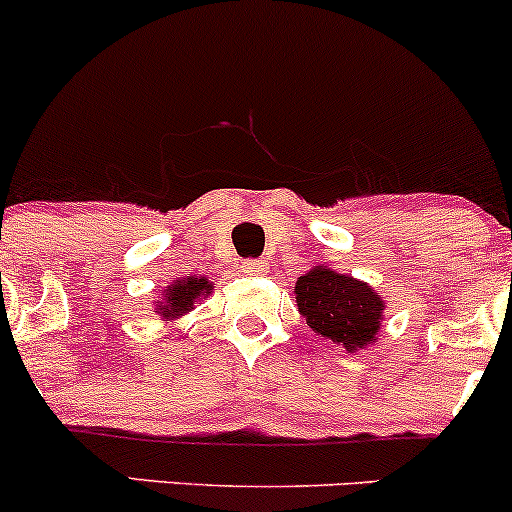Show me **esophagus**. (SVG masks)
I'll return each instance as SVG.
<instances>
[{
    "label": "esophagus",
    "mask_w": 512,
    "mask_h": 512,
    "mask_svg": "<svg viewBox=\"0 0 512 512\" xmlns=\"http://www.w3.org/2000/svg\"><path fill=\"white\" fill-rule=\"evenodd\" d=\"M243 274L248 276H255V274H264V269H267V264H264L262 260H245L243 262Z\"/></svg>",
    "instance_id": "34e87169"
}]
</instances>
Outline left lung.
Masks as SVG:
<instances>
[{"label":"left lung","instance_id":"left-lung-1","mask_svg":"<svg viewBox=\"0 0 512 512\" xmlns=\"http://www.w3.org/2000/svg\"><path fill=\"white\" fill-rule=\"evenodd\" d=\"M293 293L298 313L305 317L310 330L344 346L349 354L375 342V334L383 325L385 303L363 281L315 267L298 276Z\"/></svg>","mask_w":512,"mask_h":512}]
</instances>
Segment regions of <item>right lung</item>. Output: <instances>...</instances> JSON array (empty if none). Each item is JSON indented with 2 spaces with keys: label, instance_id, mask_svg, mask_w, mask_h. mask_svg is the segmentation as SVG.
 <instances>
[{
  "label": "right lung",
  "instance_id": "add662e5",
  "mask_svg": "<svg viewBox=\"0 0 512 512\" xmlns=\"http://www.w3.org/2000/svg\"><path fill=\"white\" fill-rule=\"evenodd\" d=\"M211 293V284L207 276H187V279H175L166 286L163 298L156 303V310L163 320H175V317L190 313L192 305L199 298H207Z\"/></svg>",
  "mask_w": 512,
  "mask_h": 512
}]
</instances>
